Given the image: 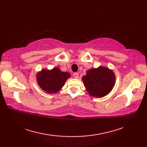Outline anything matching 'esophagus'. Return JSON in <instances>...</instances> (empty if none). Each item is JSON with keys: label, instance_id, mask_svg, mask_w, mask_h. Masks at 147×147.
<instances>
[{"label": "esophagus", "instance_id": "obj_1", "mask_svg": "<svg viewBox=\"0 0 147 147\" xmlns=\"http://www.w3.org/2000/svg\"><path fill=\"white\" fill-rule=\"evenodd\" d=\"M73 76L74 78H78V73H74L73 74Z\"/></svg>", "mask_w": 147, "mask_h": 147}]
</instances>
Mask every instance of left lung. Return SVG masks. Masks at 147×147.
Returning a JSON list of instances; mask_svg holds the SVG:
<instances>
[{
  "mask_svg": "<svg viewBox=\"0 0 147 147\" xmlns=\"http://www.w3.org/2000/svg\"><path fill=\"white\" fill-rule=\"evenodd\" d=\"M82 80L89 94L96 97H102L110 93L115 80L113 72L102 66L88 70Z\"/></svg>",
  "mask_w": 147,
  "mask_h": 147,
  "instance_id": "obj_1",
  "label": "left lung"
}]
</instances>
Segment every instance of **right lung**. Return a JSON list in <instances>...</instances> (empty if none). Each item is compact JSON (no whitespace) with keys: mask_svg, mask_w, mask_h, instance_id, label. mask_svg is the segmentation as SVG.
<instances>
[{"mask_svg":"<svg viewBox=\"0 0 147 147\" xmlns=\"http://www.w3.org/2000/svg\"><path fill=\"white\" fill-rule=\"evenodd\" d=\"M70 74L55 67L52 70L43 69L37 74V82L40 88L48 93H56L64 86Z\"/></svg>","mask_w":147,"mask_h":147,"instance_id":"1","label":"right lung"}]
</instances>
